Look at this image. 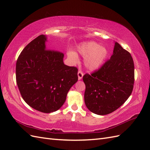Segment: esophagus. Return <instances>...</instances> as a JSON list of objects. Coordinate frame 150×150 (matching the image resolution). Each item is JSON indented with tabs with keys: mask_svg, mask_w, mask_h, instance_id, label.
Masks as SVG:
<instances>
[{
	"mask_svg": "<svg viewBox=\"0 0 150 150\" xmlns=\"http://www.w3.org/2000/svg\"><path fill=\"white\" fill-rule=\"evenodd\" d=\"M83 72H82L81 70H79V71H78V77H79V80L82 79V77H83Z\"/></svg>",
	"mask_w": 150,
	"mask_h": 150,
	"instance_id": "obj_1",
	"label": "esophagus"
}]
</instances>
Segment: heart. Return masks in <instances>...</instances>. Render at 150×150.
<instances>
[{"instance_id":"heart-1","label":"heart","mask_w":150,"mask_h":150,"mask_svg":"<svg viewBox=\"0 0 150 150\" xmlns=\"http://www.w3.org/2000/svg\"><path fill=\"white\" fill-rule=\"evenodd\" d=\"M77 50L80 54L86 57L85 65L91 70L100 67L108 55L106 48L94 42H88L80 44ZM68 56L72 62L76 63L78 61V56L74 52H68Z\"/></svg>"}]
</instances>
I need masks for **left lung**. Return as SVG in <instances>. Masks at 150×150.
<instances>
[{
    "mask_svg": "<svg viewBox=\"0 0 150 150\" xmlns=\"http://www.w3.org/2000/svg\"><path fill=\"white\" fill-rule=\"evenodd\" d=\"M84 101L91 112L104 115L113 112L131 94L134 64L129 52L115 42L113 55L98 70L83 76Z\"/></svg>",
    "mask_w": 150,
    "mask_h": 150,
    "instance_id": "left-lung-1",
    "label": "left lung"
}]
</instances>
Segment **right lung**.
Listing matches in <instances>:
<instances>
[{"instance_id": "1", "label": "right lung", "mask_w": 150, "mask_h": 150, "mask_svg": "<svg viewBox=\"0 0 150 150\" xmlns=\"http://www.w3.org/2000/svg\"><path fill=\"white\" fill-rule=\"evenodd\" d=\"M46 37L38 36L20 53L16 79L24 101L32 108L49 113L59 109L71 86L78 80V69L63 63L64 54L47 49Z\"/></svg>"}]
</instances>
